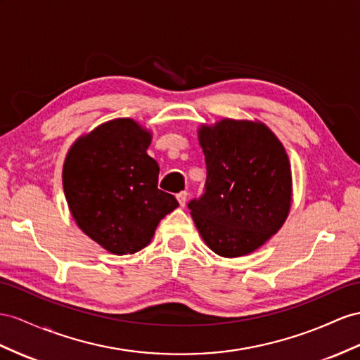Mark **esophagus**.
I'll use <instances>...</instances> for the list:
<instances>
[{"label": "esophagus", "instance_id": "obj_1", "mask_svg": "<svg viewBox=\"0 0 360 360\" xmlns=\"http://www.w3.org/2000/svg\"><path fill=\"white\" fill-rule=\"evenodd\" d=\"M187 196H188L187 191H181V193H178V195H176V199H178L181 207H186V204H187Z\"/></svg>", "mask_w": 360, "mask_h": 360}]
</instances>
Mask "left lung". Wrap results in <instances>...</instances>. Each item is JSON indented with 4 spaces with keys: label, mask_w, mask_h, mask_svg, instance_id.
<instances>
[{
    "label": "left lung",
    "mask_w": 360,
    "mask_h": 360,
    "mask_svg": "<svg viewBox=\"0 0 360 360\" xmlns=\"http://www.w3.org/2000/svg\"><path fill=\"white\" fill-rule=\"evenodd\" d=\"M205 193L188 208L211 251L236 259L254 252L284 225L292 207L289 156L259 120L200 124Z\"/></svg>",
    "instance_id": "1"
}]
</instances>
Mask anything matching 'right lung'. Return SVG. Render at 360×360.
<instances>
[{
    "mask_svg": "<svg viewBox=\"0 0 360 360\" xmlns=\"http://www.w3.org/2000/svg\"><path fill=\"white\" fill-rule=\"evenodd\" d=\"M152 132L114 118L80 135L63 161L70 213L91 240L115 255L135 254L179 204L158 188L160 165L147 155Z\"/></svg>",
    "mask_w": 360,
    "mask_h": 360,
    "instance_id": "1",
    "label": "right lung"
}]
</instances>
